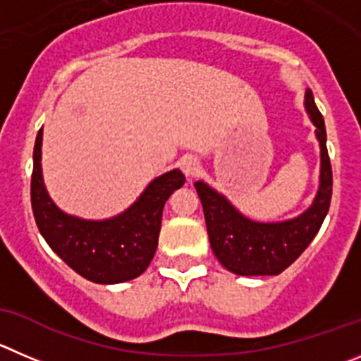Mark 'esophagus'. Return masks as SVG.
Segmentation results:
<instances>
[{"label":"esophagus","mask_w":361,"mask_h":361,"mask_svg":"<svg viewBox=\"0 0 361 361\" xmlns=\"http://www.w3.org/2000/svg\"><path fill=\"white\" fill-rule=\"evenodd\" d=\"M181 171H183L185 174H187L188 178H194L200 174L201 171V161L197 157H192V154H188V157H185L183 160H181Z\"/></svg>","instance_id":"esophagus-1"}]
</instances>
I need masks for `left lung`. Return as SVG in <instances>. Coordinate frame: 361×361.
<instances>
[{
  "label": "left lung",
  "mask_w": 361,
  "mask_h": 361,
  "mask_svg": "<svg viewBox=\"0 0 361 361\" xmlns=\"http://www.w3.org/2000/svg\"><path fill=\"white\" fill-rule=\"evenodd\" d=\"M306 112L315 124L321 142V187L312 207L298 219L274 224H262L238 214L226 197L197 181L196 190L203 204L208 238L217 260L238 276H276L294 264L321 230L329 210L333 192V173L326 147V126L322 114L306 90Z\"/></svg>",
  "instance_id": "1"
}]
</instances>
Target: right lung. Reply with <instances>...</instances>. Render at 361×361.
I'll use <instances>...</instances> for the list:
<instances>
[{
  "label": "right lung",
  "mask_w": 361,
  "mask_h": 361,
  "mask_svg": "<svg viewBox=\"0 0 361 361\" xmlns=\"http://www.w3.org/2000/svg\"><path fill=\"white\" fill-rule=\"evenodd\" d=\"M39 130L33 147L32 208L37 228L49 247L85 279L94 283H123L142 274L158 245L165 201L185 183L174 169L153 180L133 207L109 221H82L60 212L49 200L40 173Z\"/></svg>",
  "instance_id": "1"
}]
</instances>
